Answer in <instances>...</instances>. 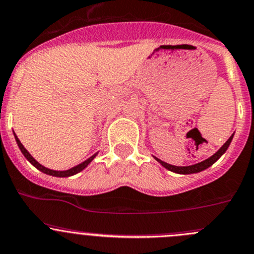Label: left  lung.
Returning a JSON list of instances; mask_svg holds the SVG:
<instances>
[{
    "mask_svg": "<svg viewBox=\"0 0 254 254\" xmlns=\"http://www.w3.org/2000/svg\"><path fill=\"white\" fill-rule=\"evenodd\" d=\"M232 139H233V135H232L231 138L228 139V140L226 141V144H224L222 148L219 149V150L217 151V153L214 154L213 156H210V158H208L207 160H204V162H200L198 163V164H194V165H189V167H174V165H170L168 164V163H164L162 162V160L159 159H155L158 160V162L160 163V164L163 165L164 168H167V169H169L170 172H174V173H178V174H193V173H198V172H202V170L207 169V168H209L210 165L214 164L215 162H217L218 159H219L220 156L223 155L224 153H226V150L228 149L229 144H231Z\"/></svg>",
    "mask_w": 254,
    "mask_h": 254,
    "instance_id": "8db88e82",
    "label": "left lung"
}]
</instances>
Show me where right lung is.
Here are the masks:
<instances>
[{
	"label": "right lung",
	"mask_w": 254,
	"mask_h": 254,
	"mask_svg": "<svg viewBox=\"0 0 254 254\" xmlns=\"http://www.w3.org/2000/svg\"><path fill=\"white\" fill-rule=\"evenodd\" d=\"M16 138V141H17V145H18V148L21 149V151H22V154L23 155H25V158L26 159L28 160V162L31 163V164L34 165V167H36L37 169L39 170H41L42 173H46V174H49V175H54V177H70V175H73V174H76V173H79V172H81L82 169H85V168L87 167V165L90 164V162H91L92 159H94L95 156H96V154H95V155H92L91 158H89V159L87 160H85L84 163H81V164H79V165H76V167H73V168H71V169H68V170H64V172H58V170H51V169H47V168H45V167H42L41 164H40V163H37L36 160L34 159V158H32V156H31V154L28 153L27 150H26L25 149V146L22 145V144H21V141L18 140V138L17 136H15Z\"/></svg>",
	"instance_id": "right-lung-1"
}]
</instances>
